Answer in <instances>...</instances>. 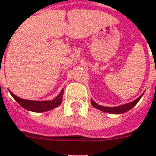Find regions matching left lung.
Listing matches in <instances>:
<instances>
[{"label": "left lung", "instance_id": "1", "mask_svg": "<svg viewBox=\"0 0 156 156\" xmlns=\"http://www.w3.org/2000/svg\"><path fill=\"white\" fill-rule=\"evenodd\" d=\"M144 93L137 98L134 100L133 102L131 103H129V104H125V105H120V106H116V107H105V106H102V105H97L95 102H94L93 100H91V104L92 105L94 108L104 112H107V113H112V114H120V113H124L128 111H129L130 109H132L133 107L137 104V102L141 99V97L143 96Z\"/></svg>", "mask_w": 156, "mask_h": 156}]
</instances>
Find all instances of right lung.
I'll return each instance as SVG.
<instances>
[{
  "label": "right lung",
  "mask_w": 156,
  "mask_h": 156,
  "mask_svg": "<svg viewBox=\"0 0 156 156\" xmlns=\"http://www.w3.org/2000/svg\"><path fill=\"white\" fill-rule=\"evenodd\" d=\"M64 90L62 89L61 93L56 96L55 99L51 101H33V100H25L18 97L15 95L13 93H10L12 97L17 101V103L22 106L24 109L30 111V112H48L56 107H58L62 102V95H63Z\"/></svg>",
  "instance_id": "right-lung-1"
}]
</instances>
